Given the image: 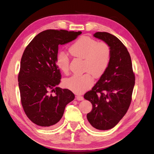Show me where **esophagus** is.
<instances>
[{
    "mask_svg": "<svg viewBox=\"0 0 154 154\" xmlns=\"http://www.w3.org/2000/svg\"><path fill=\"white\" fill-rule=\"evenodd\" d=\"M83 96H76V100H78V101H82V100H83Z\"/></svg>",
    "mask_w": 154,
    "mask_h": 154,
    "instance_id": "obj_1",
    "label": "esophagus"
}]
</instances>
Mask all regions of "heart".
<instances>
[{
  "label": "heart",
  "mask_w": 154,
  "mask_h": 154,
  "mask_svg": "<svg viewBox=\"0 0 154 154\" xmlns=\"http://www.w3.org/2000/svg\"><path fill=\"white\" fill-rule=\"evenodd\" d=\"M69 51L73 57L84 60L83 69L87 72L65 79L63 85L74 92L82 93L92 86L93 75L98 78L105 73L110 63L111 50L103 42H98L90 37L83 36L70 46ZM56 65L63 73L69 72V59L63 51L58 53Z\"/></svg>",
  "instance_id": "obj_1"
}]
</instances>
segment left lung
<instances>
[{
  "label": "left lung",
  "mask_w": 154,
  "mask_h": 154,
  "mask_svg": "<svg viewBox=\"0 0 154 154\" xmlns=\"http://www.w3.org/2000/svg\"><path fill=\"white\" fill-rule=\"evenodd\" d=\"M96 38L104 41L111 50L109 67L84 98L92 105L87 114L88 122L97 130L114 127L127 113L132 101L135 75L128 51L117 37L97 32Z\"/></svg>",
  "instance_id": "1"
}]
</instances>
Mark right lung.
Instances as JSON below:
<instances>
[{
    "label": "right lung",
    "mask_w": 154,
    "mask_h": 154,
    "mask_svg": "<svg viewBox=\"0 0 154 154\" xmlns=\"http://www.w3.org/2000/svg\"><path fill=\"white\" fill-rule=\"evenodd\" d=\"M81 31L48 29L40 32L25 49L18 76L21 103L32 123L47 128L62 118L66 105L74 99L67 88L57 85L61 73L56 65L58 45L76 39Z\"/></svg>",
    "instance_id": "right-lung-1"
}]
</instances>
